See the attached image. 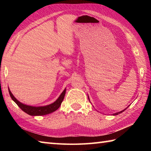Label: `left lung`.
<instances>
[{
	"label": "left lung",
	"instance_id": "left-lung-1",
	"mask_svg": "<svg viewBox=\"0 0 151 151\" xmlns=\"http://www.w3.org/2000/svg\"><path fill=\"white\" fill-rule=\"evenodd\" d=\"M88 101H90V99H89V96H88ZM127 108H128V107H127ZM127 108L125 109H124V110H122V111H120V112H116V113H114V114H112V115H117V114H120V113H121V112H123L124 111H125V110L127 109Z\"/></svg>",
	"mask_w": 151,
	"mask_h": 151
}]
</instances>
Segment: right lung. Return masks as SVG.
Instances as JSON below:
<instances>
[{
	"label": "right lung",
	"mask_w": 151,
	"mask_h": 151,
	"mask_svg": "<svg viewBox=\"0 0 151 151\" xmlns=\"http://www.w3.org/2000/svg\"><path fill=\"white\" fill-rule=\"evenodd\" d=\"M9 92L10 94V96H11V99H12L15 103H16L18 106H19L20 109H21L22 111L24 112H26L27 114H29L30 116H42V115H46V114H50L51 112H55V111L59 108L61 103L64 99V97H65V93H66V88L63 91V93L60 94V95L58 96V98L56 100L54 103H51L50 104H48V105L46 106H30L27 105V104H23L20 103L17 99L15 98L13 94L10 91L9 88Z\"/></svg>",
	"instance_id": "add662e5"
}]
</instances>
